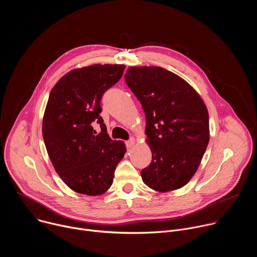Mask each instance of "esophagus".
Segmentation results:
<instances>
[{"label": "esophagus", "mask_w": 257, "mask_h": 257, "mask_svg": "<svg viewBox=\"0 0 257 257\" xmlns=\"http://www.w3.org/2000/svg\"><path fill=\"white\" fill-rule=\"evenodd\" d=\"M134 144H135V139L134 138H130L129 140L126 141V148L129 150V149L133 148Z\"/></svg>", "instance_id": "obj_1"}]
</instances>
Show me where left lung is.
<instances>
[{"mask_svg": "<svg viewBox=\"0 0 257 257\" xmlns=\"http://www.w3.org/2000/svg\"><path fill=\"white\" fill-rule=\"evenodd\" d=\"M125 81L145 113L152 163L143 182L160 192L186 185L209 141L207 108L180 76L161 67H129Z\"/></svg>", "mask_w": 257, "mask_h": 257, "instance_id": "obj_1", "label": "left lung"}]
</instances>
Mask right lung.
Masks as SVG:
<instances>
[{
  "label": "right lung",
  "mask_w": 257,
  "mask_h": 257,
  "mask_svg": "<svg viewBox=\"0 0 257 257\" xmlns=\"http://www.w3.org/2000/svg\"><path fill=\"white\" fill-rule=\"evenodd\" d=\"M124 65H92L73 70L53 87L43 120V137L53 166L75 192L90 196L104 193L124 158L122 141L106 133L100 99L123 75ZM97 122L101 131L93 129Z\"/></svg>",
  "instance_id": "1"
}]
</instances>
